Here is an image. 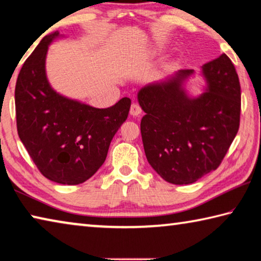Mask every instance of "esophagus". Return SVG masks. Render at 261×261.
I'll return each mask as SVG.
<instances>
[{"instance_id": "34e87169", "label": "esophagus", "mask_w": 261, "mask_h": 261, "mask_svg": "<svg viewBox=\"0 0 261 261\" xmlns=\"http://www.w3.org/2000/svg\"><path fill=\"white\" fill-rule=\"evenodd\" d=\"M130 114L133 115V117H139V115L141 114V112H142V109H141V106L139 104H136V102H133L130 106Z\"/></svg>"}]
</instances>
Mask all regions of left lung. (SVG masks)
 <instances>
[{"label": "left lung", "mask_w": 261, "mask_h": 261, "mask_svg": "<svg viewBox=\"0 0 261 261\" xmlns=\"http://www.w3.org/2000/svg\"><path fill=\"white\" fill-rule=\"evenodd\" d=\"M179 70L166 82L147 85L138 95L146 112L141 135L152 169L174 185L192 184L216 170L236 136L241 120V84L233 63L222 54L202 66L207 89L187 97Z\"/></svg>", "instance_id": "left-lung-1"}]
</instances>
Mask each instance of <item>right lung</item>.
Segmentation results:
<instances>
[{"mask_svg": "<svg viewBox=\"0 0 261 261\" xmlns=\"http://www.w3.org/2000/svg\"><path fill=\"white\" fill-rule=\"evenodd\" d=\"M59 32L42 38L27 59L15 89L17 132L42 176L63 185L82 184L106 160L110 143L126 121L129 98L96 109L55 92L47 81L48 45Z\"/></svg>", "mask_w": 261, "mask_h": 261, "instance_id": "right-lung-1", "label": "right lung"}]
</instances>
